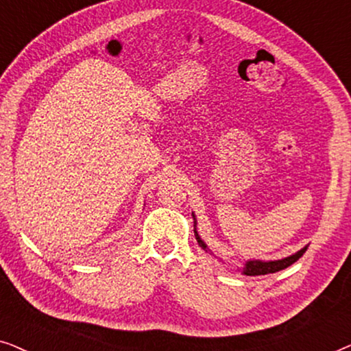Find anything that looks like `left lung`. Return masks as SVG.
Returning a JSON list of instances; mask_svg holds the SVG:
<instances>
[{
  "instance_id": "left-lung-1",
  "label": "left lung",
  "mask_w": 351,
  "mask_h": 351,
  "mask_svg": "<svg viewBox=\"0 0 351 351\" xmlns=\"http://www.w3.org/2000/svg\"><path fill=\"white\" fill-rule=\"evenodd\" d=\"M196 233V230H195ZM196 239H198L199 246L206 249V244L201 241V238L198 237V233L195 234ZM306 251V247L300 249L299 252H295L294 256H289L286 258H281V261H273V262H262V261H249L246 263V267H244V275L247 276H258V275H268V273H276L280 270H285V268H287L289 265H292V263L299 261V258L304 256V252Z\"/></svg>"
}]
</instances>
